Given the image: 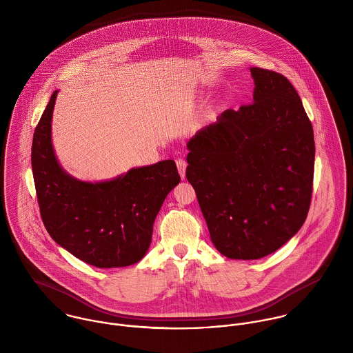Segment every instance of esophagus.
<instances>
[{"label": "esophagus", "instance_id": "obj_1", "mask_svg": "<svg viewBox=\"0 0 353 353\" xmlns=\"http://www.w3.org/2000/svg\"><path fill=\"white\" fill-rule=\"evenodd\" d=\"M186 165H188V163L185 161V159H176V167H178V172H179V175H181V178L183 179L185 178V174H186Z\"/></svg>", "mask_w": 353, "mask_h": 353}]
</instances>
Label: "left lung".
I'll use <instances>...</instances> for the list:
<instances>
[{
    "label": "left lung",
    "mask_w": 353,
    "mask_h": 353,
    "mask_svg": "<svg viewBox=\"0 0 353 353\" xmlns=\"http://www.w3.org/2000/svg\"><path fill=\"white\" fill-rule=\"evenodd\" d=\"M250 72L252 104L225 110L188 143L186 178L214 248L231 259L279 250L312 194L314 132L296 90L273 70Z\"/></svg>",
    "instance_id": "obj_1"
}]
</instances>
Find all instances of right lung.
Listing matches in <instances>:
<instances>
[{"label":"right lung","mask_w":353,"mask_h":353,"mask_svg":"<svg viewBox=\"0 0 353 353\" xmlns=\"http://www.w3.org/2000/svg\"><path fill=\"white\" fill-rule=\"evenodd\" d=\"M54 91L34 132L32 174L43 224L51 238L97 268H122L148 252L153 221L181 182L174 160L129 170L105 182H83L62 170L51 144Z\"/></svg>","instance_id":"add662e5"}]
</instances>
